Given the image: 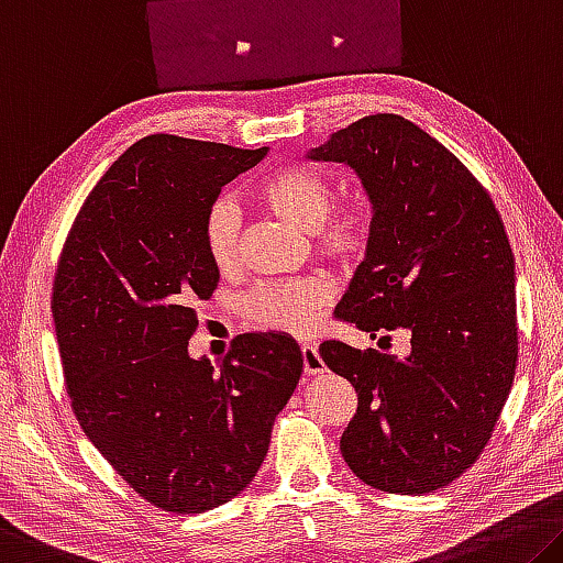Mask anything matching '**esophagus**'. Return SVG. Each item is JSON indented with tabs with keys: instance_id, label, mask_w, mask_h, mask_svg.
<instances>
[{
	"instance_id": "obj_1",
	"label": "esophagus",
	"mask_w": 563,
	"mask_h": 563,
	"mask_svg": "<svg viewBox=\"0 0 563 563\" xmlns=\"http://www.w3.org/2000/svg\"><path fill=\"white\" fill-rule=\"evenodd\" d=\"M300 353H302V373H306V376H318V373L325 371V363L320 358L316 345L306 343L300 347Z\"/></svg>"
}]
</instances>
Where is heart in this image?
<instances>
[{
	"label": "heart",
	"instance_id": "b5f03b06",
	"mask_svg": "<svg viewBox=\"0 0 563 563\" xmlns=\"http://www.w3.org/2000/svg\"><path fill=\"white\" fill-rule=\"evenodd\" d=\"M255 198L302 233H313L318 253L333 263H361L376 240L373 202L363 195L335 202L333 180L316 167H278L257 185ZM240 233L243 212L238 202L230 198L212 200L202 218V247L216 271L230 273L240 265ZM330 298L333 290L320 278L271 280L255 285L240 302V310L253 328L306 335L316 328Z\"/></svg>",
	"mask_w": 563,
	"mask_h": 563
}]
</instances>
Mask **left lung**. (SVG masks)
<instances>
[{"label":"left lung","instance_id":"1","mask_svg":"<svg viewBox=\"0 0 563 563\" xmlns=\"http://www.w3.org/2000/svg\"><path fill=\"white\" fill-rule=\"evenodd\" d=\"M310 159L347 163L376 208V240L335 310L363 333L410 335V355L320 343L358 410L341 453L363 484L431 494L486 449L519 361L514 253L478 177L400 114L338 130Z\"/></svg>","mask_w":563,"mask_h":563}]
</instances>
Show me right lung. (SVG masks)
<instances>
[{
    "mask_svg": "<svg viewBox=\"0 0 563 563\" xmlns=\"http://www.w3.org/2000/svg\"><path fill=\"white\" fill-rule=\"evenodd\" d=\"M265 153L142 137L92 187L59 253L52 318L69 404L107 463L163 511L235 498L302 373L298 343L280 333L233 338L220 373L187 355L195 302L220 280L205 210Z\"/></svg>",
    "mask_w": 563,
    "mask_h": 563,
    "instance_id": "obj_1",
    "label": "right lung"
}]
</instances>
